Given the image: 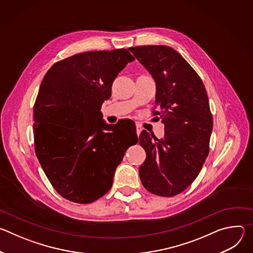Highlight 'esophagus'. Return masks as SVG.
<instances>
[{
  "label": "esophagus",
  "mask_w": 253,
  "mask_h": 253,
  "mask_svg": "<svg viewBox=\"0 0 253 253\" xmlns=\"http://www.w3.org/2000/svg\"><path fill=\"white\" fill-rule=\"evenodd\" d=\"M142 126L141 125H139V124H136V133H137V135L139 136L140 135V133H141V131H142Z\"/></svg>",
  "instance_id": "1"
}]
</instances>
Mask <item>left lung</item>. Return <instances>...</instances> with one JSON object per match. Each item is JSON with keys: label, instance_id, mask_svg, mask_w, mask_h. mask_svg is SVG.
Listing matches in <instances>:
<instances>
[{"label": "left lung", "instance_id": "1", "mask_svg": "<svg viewBox=\"0 0 253 253\" xmlns=\"http://www.w3.org/2000/svg\"><path fill=\"white\" fill-rule=\"evenodd\" d=\"M156 83L154 115L162 118L164 137L143 130L140 145L146 159L139 168L143 186L158 196L184 191L198 176L209 153L213 127L208 96L198 74L168 46L129 49Z\"/></svg>", "mask_w": 253, "mask_h": 253}]
</instances>
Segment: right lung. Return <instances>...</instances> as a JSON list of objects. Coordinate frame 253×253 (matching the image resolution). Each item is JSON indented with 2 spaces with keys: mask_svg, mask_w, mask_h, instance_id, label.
<instances>
[{
  "mask_svg": "<svg viewBox=\"0 0 253 253\" xmlns=\"http://www.w3.org/2000/svg\"><path fill=\"white\" fill-rule=\"evenodd\" d=\"M134 60L126 49L80 53L55 63L41 83L34 105L35 152L67 200L86 204L106 194L126 150L138 142L133 127L106 124L100 111L119 72Z\"/></svg>",
  "mask_w": 253,
  "mask_h": 253,
  "instance_id": "add662e5",
  "label": "right lung"
}]
</instances>
